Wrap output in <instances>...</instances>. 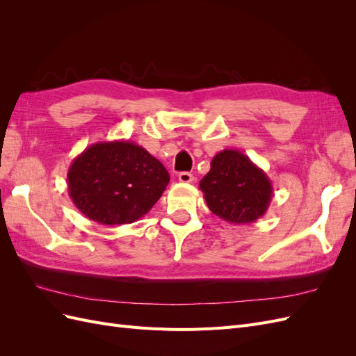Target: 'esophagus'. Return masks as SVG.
<instances>
[{
  "label": "esophagus",
  "mask_w": 356,
  "mask_h": 356,
  "mask_svg": "<svg viewBox=\"0 0 356 356\" xmlns=\"http://www.w3.org/2000/svg\"><path fill=\"white\" fill-rule=\"evenodd\" d=\"M178 181L184 182V184H190V182L195 181V177H193V174H190V172H179Z\"/></svg>",
  "instance_id": "34e87169"
}]
</instances>
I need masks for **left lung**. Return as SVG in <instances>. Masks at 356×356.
<instances>
[{
	"label": "left lung",
	"instance_id": "obj_1",
	"mask_svg": "<svg viewBox=\"0 0 356 356\" xmlns=\"http://www.w3.org/2000/svg\"><path fill=\"white\" fill-rule=\"evenodd\" d=\"M199 188L211 212L232 224L261 218L273 197L266 172L238 149H222L215 156Z\"/></svg>",
	"mask_w": 356,
	"mask_h": 356
}]
</instances>
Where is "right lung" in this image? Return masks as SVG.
Here are the masks:
<instances>
[{
	"mask_svg": "<svg viewBox=\"0 0 356 356\" xmlns=\"http://www.w3.org/2000/svg\"><path fill=\"white\" fill-rule=\"evenodd\" d=\"M68 195L84 217L102 225L143 218L161 197L169 174L145 148L132 141L92 144L72 160Z\"/></svg>",
	"mask_w": 356,
	"mask_h": 356,
	"instance_id": "1",
	"label": "right lung"
}]
</instances>
